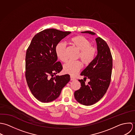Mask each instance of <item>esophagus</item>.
Returning a JSON list of instances; mask_svg holds the SVG:
<instances>
[{"mask_svg": "<svg viewBox=\"0 0 135 135\" xmlns=\"http://www.w3.org/2000/svg\"><path fill=\"white\" fill-rule=\"evenodd\" d=\"M76 79H75V78H74V77H73V76H70V80L71 81H73V80H75Z\"/></svg>", "mask_w": 135, "mask_h": 135, "instance_id": "34e87169", "label": "esophagus"}]
</instances>
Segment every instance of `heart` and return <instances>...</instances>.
I'll use <instances>...</instances> for the list:
<instances>
[{"mask_svg": "<svg viewBox=\"0 0 135 135\" xmlns=\"http://www.w3.org/2000/svg\"><path fill=\"white\" fill-rule=\"evenodd\" d=\"M72 43L80 51L78 58L81 59L82 64L89 65L94 60L97 52L95 47L91 46L90 41L83 36H76L71 40ZM56 53L59 59L66 62L67 60L66 45L64 43H58L56 47ZM81 62L79 61H68L63 67L65 73L71 75H76L81 69Z\"/></svg>", "mask_w": 135, "mask_h": 135, "instance_id": "heart-1", "label": "heart"}]
</instances>
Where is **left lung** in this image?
Listing matches in <instances>:
<instances>
[{"mask_svg":"<svg viewBox=\"0 0 135 135\" xmlns=\"http://www.w3.org/2000/svg\"><path fill=\"white\" fill-rule=\"evenodd\" d=\"M81 33L95 35L91 31ZM95 41L97 55L81 72L80 75L84 77L83 80H78L81 83V87L74 93L77 101L86 106L95 104L104 95L111 78L113 59L109 48L106 42L101 37H97ZM86 78L89 79L90 81L88 84H85V80Z\"/></svg>","mask_w":135,"mask_h":135,"instance_id":"8db88e82","label":"left lung"}]
</instances>
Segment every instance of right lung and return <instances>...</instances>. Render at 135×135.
Returning <instances> with one entry per match:
<instances>
[{"label": "right lung", "mask_w": 135, "mask_h": 135, "mask_svg": "<svg viewBox=\"0 0 135 135\" xmlns=\"http://www.w3.org/2000/svg\"><path fill=\"white\" fill-rule=\"evenodd\" d=\"M70 32L48 28L32 38L26 56V78L34 97L43 103L56 100L62 89L70 81L68 74L58 76L62 69L57 61L56 47Z\"/></svg>", "instance_id": "right-lung-1"}]
</instances>
